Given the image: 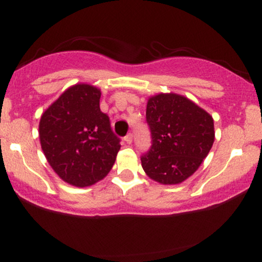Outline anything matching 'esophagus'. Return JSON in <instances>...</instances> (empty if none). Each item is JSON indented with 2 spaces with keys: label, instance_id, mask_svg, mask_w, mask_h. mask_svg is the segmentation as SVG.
<instances>
[{
  "label": "esophagus",
  "instance_id": "1",
  "mask_svg": "<svg viewBox=\"0 0 262 262\" xmlns=\"http://www.w3.org/2000/svg\"><path fill=\"white\" fill-rule=\"evenodd\" d=\"M124 141H125V143H127V144H130L132 141H133V134L129 133V134L125 135V137H124Z\"/></svg>",
  "mask_w": 262,
  "mask_h": 262
}]
</instances>
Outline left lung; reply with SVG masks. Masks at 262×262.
<instances>
[{"label":"left lung","mask_w":262,"mask_h":262,"mask_svg":"<svg viewBox=\"0 0 262 262\" xmlns=\"http://www.w3.org/2000/svg\"><path fill=\"white\" fill-rule=\"evenodd\" d=\"M152 145L141 166L161 185H179L193 175L214 143V122L208 112L177 93H158L146 103Z\"/></svg>","instance_id":"8db88e82"}]
</instances>
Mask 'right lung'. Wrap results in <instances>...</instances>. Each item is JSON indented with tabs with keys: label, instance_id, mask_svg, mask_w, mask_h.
<instances>
[{
	"label": "right lung",
	"instance_id": "obj_1",
	"mask_svg": "<svg viewBox=\"0 0 262 262\" xmlns=\"http://www.w3.org/2000/svg\"><path fill=\"white\" fill-rule=\"evenodd\" d=\"M100 98V89L76 83L44 111L39 122L45 158L56 175L75 187L103 180L121 149L110 118L101 112Z\"/></svg>",
	"mask_w": 262,
	"mask_h": 262
}]
</instances>
